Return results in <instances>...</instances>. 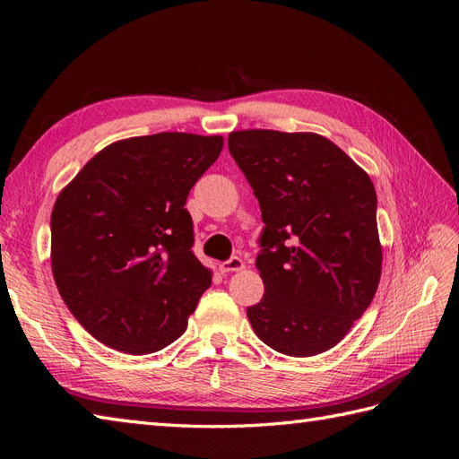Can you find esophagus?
<instances>
[{
	"mask_svg": "<svg viewBox=\"0 0 459 459\" xmlns=\"http://www.w3.org/2000/svg\"><path fill=\"white\" fill-rule=\"evenodd\" d=\"M243 268H245V262H243V258H241V256H231V258H228L226 262H221V264H220V270H221V273L239 272V270H243Z\"/></svg>",
	"mask_w": 459,
	"mask_h": 459,
	"instance_id": "obj_1",
	"label": "esophagus"
}]
</instances>
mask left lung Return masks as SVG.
Segmentation results:
<instances>
[{"label": "left lung", "mask_w": 459, "mask_h": 459, "mask_svg": "<svg viewBox=\"0 0 459 459\" xmlns=\"http://www.w3.org/2000/svg\"><path fill=\"white\" fill-rule=\"evenodd\" d=\"M258 199L256 270L247 308L270 349L297 358L333 349L373 300L381 277L377 195L369 176L317 134L243 130L228 137Z\"/></svg>", "instance_id": "left-lung-1"}]
</instances>
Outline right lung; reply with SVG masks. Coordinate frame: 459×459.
<instances>
[{"label": "right lung", "mask_w": 459, "mask_h": 459, "mask_svg": "<svg viewBox=\"0 0 459 459\" xmlns=\"http://www.w3.org/2000/svg\"><path fill=\"white\" fill-rule=\"evenodd\" d=\"M221 145L220 135L182 132L130 137L97 152L55 201V283L78 324L110 349L169 346L211 287L186 201Z\"/></svg>", "instance_id": "right-lung-1"}]
</instances>
